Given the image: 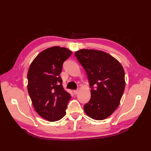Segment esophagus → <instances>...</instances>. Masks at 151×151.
Returning <instances> with one entry per match:
<instances>
[{
	"instance_id": "esophagus-1",
	"label": "esophagus",
	"mask_w": 151,
	"mask_h": 151,
	"mask_svg": "<svg viewBox=\"0 0 151 151\" xmlns=\"http://www.w3.org/2000/svg\"><path fill=\"white\" fill-rule=\"evenodd\" d=\"M78 93H79V90H74V93L75 94H77Z\"/></svg>"
}]
</instances>
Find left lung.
Returning <instances> with one entry per match:
<instances>
[{
	"instance_id": "1",
	"label": "left lung",
	"mask_w": 151,
	"mask_h": 151,
	"mask_svg": "<svg viewBox=\"0 0 151 151\" xmlns=\"http://www.w3.org/2000/svg\"><path fill=\"white\" fill-rule=\"evenodd\" d=\"M75 55L87 73L91 88V97L84 106V112L94 120H104L120 103L125 87L124 69L115 58L100 50L81 49Z\"/></svg>"
}]
</instances>
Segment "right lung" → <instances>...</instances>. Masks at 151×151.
<instances>
[{
  "instance_id": "obj_1",
  "label": "right lung",
  "mask_w": 151,
  "mask_h": 151,
  "mask_svg": "<svg viewBox=\"0 0 151 151\" xmlns=\"http://www.w3.org/2000/svg\"><path fill=\"white\" fill-rule=\"evenodd\" d=\"M72 51L53 47L40 52L31 62L28 72V91L33 106L38 115L49 122L65 115L71 98L62 86L60 76L62 65Z\"/></svg>"
}]
</instances>
